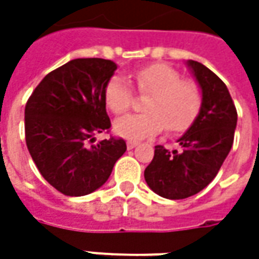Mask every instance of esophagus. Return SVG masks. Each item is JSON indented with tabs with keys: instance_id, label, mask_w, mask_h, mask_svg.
I'll list each match as a JSON object with an SVG mask.
<instances>
[{
	"instance_id": "34e87169",
	"label": "esophagus",
	"mask_w": 259,
	"mask_h": 259,
	"mask_svg": "<svg viewBox=\"0 0 259 259\" xmlns=\"http://www.w3.org/2000/svg\"><path fill=\"white\" fill-rule=\"evenodd\" d=\"M137 145H138V143H135V141H128V143H126V148H128V150H133Z\"/></svg>"
}]
</instances>
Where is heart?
Masks as SVG:
<instances>
[{"mask_svg":"<svg viewBox=\"0 0 259 259\" xmlns=\"http://www.w3.org/2000/svg\"><path fill=\"white\" fill-rule=\"evenodd\" d=\"M134 82L141 94L150 95L143 114H130L116 119L115 134L138 141L158 134L167 126L168 133H183L202 109V89L193 80H183L171 66L155 63L134 73ZM106 108L115 115L124 114L133 104V89L122 76H114L105 88Z\"/></svg>","mask_w":259,"mask_h":259,"instance_id":"heart-1","label":"heart"}]
</instances>
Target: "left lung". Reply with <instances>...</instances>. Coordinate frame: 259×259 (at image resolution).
<instances>
[{"mask_svg": "<svg viewBox=\"0 0 259 259\" xmlns=\"http://www.w3.org/2000/svg\"><path fill=\"white\" fill-rule=\"evenodd\" d=\"M202 89V109L177 143L180 150L168 151L155 145L154 158L147 165L148 187L165 199H186L203 190L216 177L234 144L238 114L224 82L206 66L187 60Z\"/></svg>", "mask_w": 259, "mask_h": 259, "instance_id": "left-lung-1", "label": "left lung"}]
</instances>
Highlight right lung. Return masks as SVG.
Wrapping results in <instances>:
<instances>
[{"label": "right lung", "instance_id": "1", "mask_svg": "<svg viewBox=\"0 0 259 259\" xmlns=\"http://www.w3.org/2000/svg\"><path fill=\"white\" fill-rule=\"evenodd\" d=\"M115 70L112 60H70L46 75L27 101V148L45 180L66 196L99 189L126 151L114 137L88 145L111 128L104 92Z\"/></svg>", "mask_w": 259, "mask_h": 259}]
</instances>
